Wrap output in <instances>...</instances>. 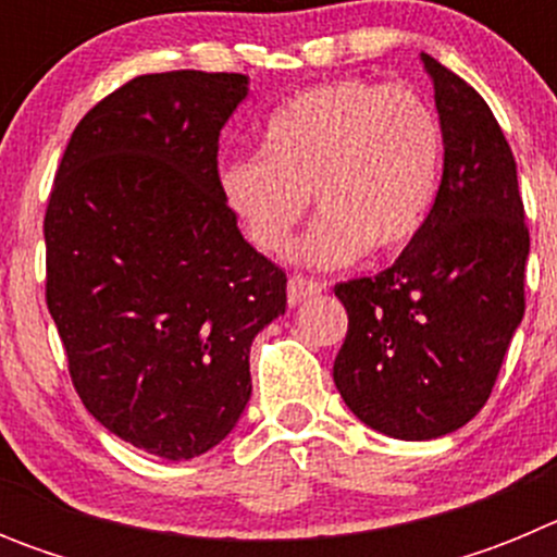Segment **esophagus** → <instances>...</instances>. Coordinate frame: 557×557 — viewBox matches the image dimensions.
<instances>
[{
	"label": "esophagus",
	"instance_id": "1",
	"mask_svg": "<svg viewBox=\"0 0 557 557\" xmlns=\"http://www.w3.org/2000/svg\"><path fill=\"white\" fill-rule=\"evenodd\" d=\"M323 293V284L314 282V278H307V275H289V284H287V301L289 307L295 304L307 301L312 295Z\"/></svg>",
	"mask_w": 557,
	"mask_h": 557
}]
</instances>
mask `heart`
Here are the masks:
<instances>
[{"label": "heart", "mask_w": 557, "mask_h": 557, "mask_svg": "<svg viewBox=\"0 0 557 557\" xmlns=\"http://www.w3.org/2000/svg\"><path fill=\"white\" fill-rule=\"evenodd\" d=\"M444 170V133L412 88L337 81L270 113L259 156L220 170V189L256 250L278 253L321 209L295 256L343 268L371 250L405 248L430 220Z\"/></svg>", "instance_id": "heart-1"}]
</instances>
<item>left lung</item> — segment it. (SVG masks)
Returning <instances> with one entry per match:
<instances>
[{"mask_svg":"<svg viewBox=\"0 0 557 557\" xmlns=\"http://www.w3.org/2000/svg\"><path fill=\"white\" fill-rule=\"evenodd\" d=\"M444 133V178L424 228L373 278L334 287L348 332L334 385L398 441H432L488 401L524 318L530 234L508 139L469 83L421 52Z\"/></svg>","mask_w":557,"mask_h":557,"instance_id":"left-lung-1","label":"left lung"}]
</instances>
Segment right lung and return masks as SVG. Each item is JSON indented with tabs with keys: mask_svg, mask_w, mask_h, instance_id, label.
I'll list each match as a JSON object with an SVG mask.
<instances>
[{
	"mask_svg": "<svg viewBox=\"0 0 557 557\" xmlns=\"http://www.w3.org/2000/svg\"><path fill=\"white\" fill-rule=\"evenodd\" d=\"M248 77H133L75 127L49 195L47 307L91 416L164 460L218 446L250 398V343L287 275L236 225L220 131Z\"/></svg>",
	"mask_w": 557,
	"mask_h": 557,
	"instance_id": "right-lung-1",
	"label": "right lung"
}]
</instances>
